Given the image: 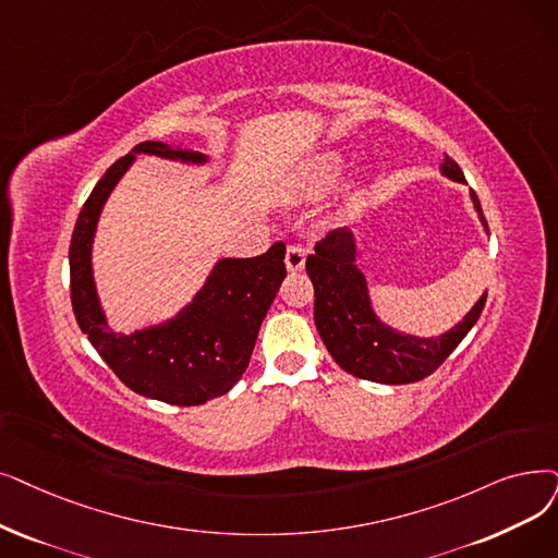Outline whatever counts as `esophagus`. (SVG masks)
<instances>
[{
  "instance_id": "esophagus-1",
  "label": "esophagus",
  "mask_w": 558,
  "mask_h": 558,
  "mask_svg": "<svg viewBox=\"0 0 558 558\" xmlns=\"http://www.w3.org/2000/svg\"><path fill=\"white\" fill-rule=\"evenodd\" d=\"M284 264L289 271H301L305 266V248L299 246V244H292L287 248V255H284Z\"/></svg>"
}]
</instances>
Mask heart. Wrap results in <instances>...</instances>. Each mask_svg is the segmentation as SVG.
<instances>
[{
	"label": "heart",
	"instance_id": "1",
	"mask_svg": "<svg viewBox=\"0 0 558 558\" xmlns=\"http://www.w3.org/2000/svg\"><path fill=\"white\" fill-rule=\"evenodd\" d=\"M344 168H347V157L337 150H328V153H322L319 157H314L301 175L303 193L310 198L324 196V193L330 191L337 184V180L342 178Z\"/></svg>",
	"mask_w": 558,
	"mask_h": 558
}]
</instances>
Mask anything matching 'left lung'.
<instances>
[{
  "label": "left lung",
  "instance_id": "8db88e82",
  "mask_svg": "<svg viewBox=\"0 0 558 558\" xmlns=\"http://www.w3.org/2000/svg\"><path fill=\"white\" fill-rule=\"evenodd\" d=\"M442 173L449 180L465 182L463 171L449 155H445ZM472 203L488 230L474 191ZM305 269L314 284V324L332 360L357 378L385 385L415 383L438 369L478 322L488 299L483 294L449 332L426 339L395 332L376 319L365 276L355 266V239L349 230L337 228L317 241Z\"/></svg>",
  "mask_w": 558,
  "mask_h": 558
}]
</instances>
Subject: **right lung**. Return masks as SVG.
Wrapping results in <instances>:
<instances>
[{
	"instance_id": "obj_1",
	"label": "right lung",
	"mask_w": 558,
	"mask_h": 558,
	"mask_svg": "<svg viewBox=\"0 0 558 558\" xmlns=\"http://www.w3.org/2000/svg\"><path fill=\"white\" fill-rule=\"evenodd\" d=\"M141 153L189 163L207 159L193 150L168 148L161 141H143L109 166L84 203L70 239L72 312L93 349L130 390L173 405H201L226 395L244 376L259 326L287 276L284 244L278 241L248 259H221L175 319L132 335L111 332L95 294L90 246L105 201Z\"/></svg>"
}]
</instances>
